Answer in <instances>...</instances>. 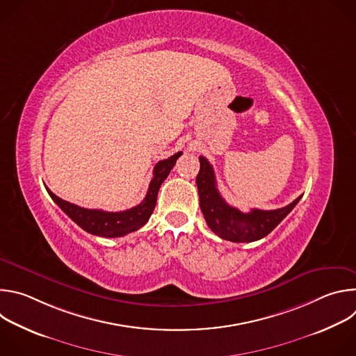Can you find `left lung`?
<instances>
[{
  "instance_id": "1",
  "label": "left lung",
  "mask_w": 356,
  "mask_h": 356,
  "mask_svg": "<svg viewBox=\"0 0 356 356\" xmlns=\"http://www.w3.org/2000/svg\"><path fill=\"white\" fill-rule=\"evenodd\" d=\"M198 159L200 172L195 183L200 195V207L207 225L222 239L231 242H253L262 239L284 220L302 197H297L283 209L268 211L252 209L249 213H242L227 204V201L221 197L210 162L204 156H200Z\"/></svg>"
}]
</instances>
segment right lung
<instances>
[{"label": "right lung", "mask_w": 356, "mask_h": 356, "mask_svg": "<svg viewBox=\"0 0 356 356\" xmlns=\"http://www.w3.org/2000/svg\"><path fill=\"white\" fill-rule=\"evenodd\" d=\"M179 156H181V152H177L176 155L170 156L169 159H165L156 163L154 169V179L150 180V184L143 201L140 204L125 211L110 213L103 210L83 209L76 204H72L69 201L62 200L49 188L46 190L56 204L66 213V216H69L80 228H83L88 234H92L97 236H104V238L124 236L129 232L138 231L147 222L149 217L155 210L158 191L162 183L165 181V179L169 176Z\"/></svg>", "instance_id": "1"}]
</instances>
